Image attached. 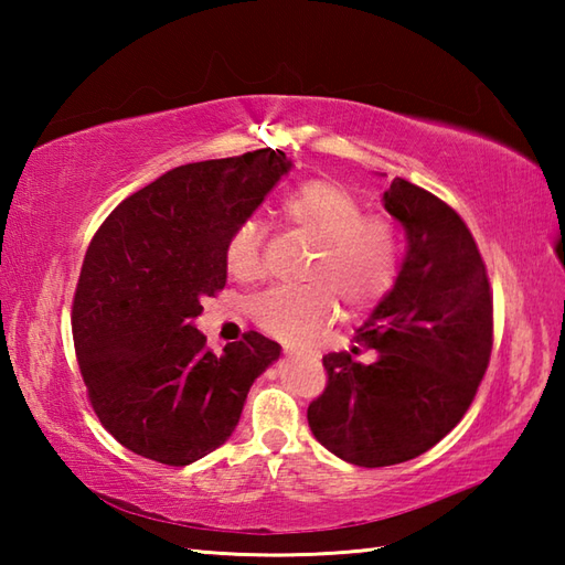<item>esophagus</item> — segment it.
I'll return each instance as SVG.
<instances>
[{
	"label": "esophagus",
	"mask_w": 565,
	"mask_h": 565,
	"mask_svg": "<svg viewBox=\"0 0 565 565\" xmlns=\"http://www.w3.org/2000/svg\"><path fill=\"white\" fill-rule=\"evenodd\" d=\"M284 350H286V354H298V350H296V347H294V344H286V347H284Z\"/></svg>",
	"instance_id": "obj_1"
}]
</instances>
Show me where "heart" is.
Segmentation results:
<instances>
[{
    "label": "heart",
    "mask_w": 565,
    "mask_h": 565,
    "mask_svg": "<svg viewBox=\"0 0 565 565\" xmlns=\"http://www.w3.org/2000/svg\"><path fill=\"white\" fill-rule=\"evenodd\" d=\"M281 211L298 233L316 245L298 289H271L249 306L257 328L281 342H303L338 313L362 316L386 298L403 267L401 231L386 218H369L352 191L316 179L291 196ZM267 231L259 218L239 223L225 245V264L239 281L264 274Z\"/></svg>",
    "instance_id": "heart-1"
}]
</instances>
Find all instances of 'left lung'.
I'll list each match as a JSON object with an SVG mask.
<instances>
[{
    "instance_id": "obj_1",
    "label": "left lung",
    "mask_w": 565,
    "mask_h": 565,
    "mask_svg": "<svg viewBox=\"0 0 565 565\" xmlns=\"http://www.w3.org/2000/svg\"><path fill=\"white\" fill-rule=\"evenodd\" d=\"M383 206L407 235L398 281L356 330L352 354L322 356L328 386L308 405L322 447L364 468L411 461L447 437L493 350V294L461 215L401 177ZM362 349L366 365L353 359Z\"/></svg>"
}]
</instances>
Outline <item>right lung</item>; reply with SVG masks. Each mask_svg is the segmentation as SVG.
<instances>
[{
	"instance_id": "1",
	"label": "right lung",
	"mask_w": 565,
	"mask_h": 565,
	"mask_svg": "<svg viewBox=\"0 0 565 565\" xmlns=\"http://www.w3.org/2000/svg\"><path fill=\"white\" fill-rule=\"evenodd\" d=\"M289 170L271 148L174 167L92 237L72 340L94 413L134 454L186 466L218 449L252 383L279 359L259 332L213 354L194 320L225 286L227 237Z\"/></svg>"
}]
</instances>
